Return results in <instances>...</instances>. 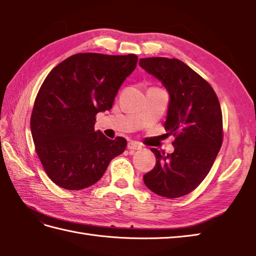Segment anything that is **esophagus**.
<instances>
[{"mask_svg": "<svg viewBox=\"0 0 256 256\" xmlns=\"http://www.w3.org/2000/svg\"><path fill=\"white\" fill-rule=\"evenodd\" d=\"M128 150H138L142 148V145L136 143V142H133V140H131V142L128 143Z\"/></svg>", "mask_w": 256, "mask_h": 256, "instance_id": "34e87169", "label": "esophagus"}]
</instances>
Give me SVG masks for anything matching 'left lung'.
I'll list each match as a JSON object with an SVG mask.
<instances>
[{
    "label": "left lung",
    "mask_w": 256,
    "mask_h": 256,
    "mask_svg": "<svg viewBox=\"0 0 256 256\" xmlns=\"http://www.w3.org/2000/svg\"><path fill=\"white\" fill-rule=\"evenodd\" d=\"M138 64L165 86L170 102L167 135L175 136L172 154L152 148L155 167L143 179L152 192L178 198L197 188L214 165L222 145V112L212 86L176 58H140Z\"/></svg>",
    "instance_id": "1"
}]
</instances>
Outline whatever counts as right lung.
Returning a JSON list of instances; mask_svg holds the SVG:
<instances>
[{"label": "right lung", "mask_w": 256, "mask_h": 256, "mask_svg": "<svg viewBox=\"0 0 256 256\" xmlns=\"http://www.w3.org/2000/svg\"><path fill=\"white\" fill-rule=\"evenodd\" d=\"M136 62L134 54H76L48 74L32 108L30 131L42 165L57 186H92L126 148V140L108 138L94 124L98 113L111 110Z\"/></svg>", "instance_id": "obj_1"}]
</instances>
